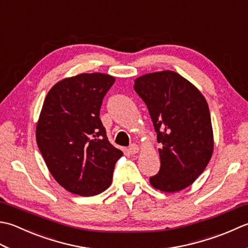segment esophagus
<instances>
[{
    "label": "esophagus",
    "instance_id": "obj_1",
    "mask_svg": "<svg viewBox=\"0 0 248 248\" xmlns=\"http://www.w3.org/2000/svg\"><path fill=\"white\" fill-rule=\"evenodd\" d=\"M139 146L137 144H132L131 145V146L129 147V152H130V154H132V155H134V154H137L138 152H139Z\"/></svg>",
    "mask_w": 248,
    "mask_h": 248
}]
</instances>
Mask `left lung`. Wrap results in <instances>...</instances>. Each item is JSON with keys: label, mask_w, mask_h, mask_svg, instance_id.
Segmentation results:
<instances>
[{"label": "left lung", "mask_w": 248, "mask_h": 248, "mask_svg": "<svg viewBox=\"0 0 248 248\" xmlns=\"http://www.w3.org/2000/svg\"><path fill=\"white\" fill-rule=\"evenodd\" d=\"M134 90L146 104L161 144L160 170L149 182L164 192L183 190L204 171L214 148L204 96L173 71L140 76Z\"/></svg>", "instance_id": "1"}]
</instances>
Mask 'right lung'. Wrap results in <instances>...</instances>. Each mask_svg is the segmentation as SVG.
Instances as JSON below:
<instances>
[{
  "label": "right lung",
  "mask_w": 248,
  "mask_h": 248,
  "mask_svg": "<svg viewBox=\"0 0 248 248\" xmlns=\"http://www.w3.org/2000/svg\"><path fill=\"white\" fill-rule=\"evenodd\" d=\"M113 76L92 73L58 82L48 92L36 127V142L51 175L67 191L99 195L108 189L123 152L108 142L100 119Z\"/></svg>",
  "instance_id": "right-lung-1"
}]
</instances>
